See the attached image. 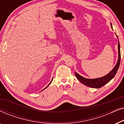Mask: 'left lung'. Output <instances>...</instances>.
Returning <instances> with one entry per match:
<instances>
[{
    "mask_svg": "<svg viewBox=\"0 0 124 124\" xmlns=\"http://www.w3.org/2000/svg\"><path fill=\"white\" fill-rule=\"evenodd\" d=\"M111 27L112 28V26L111 23ZM118 38V37L117 36ZM118 60L117 62V64L115 66L112 70L109 73H108L107 75L103 76V77L97 78L94 79H90V78H86L82 76L79 75L77 73L75 72L76 77L80 81L81 83L84 84L85 85L89 86V87L95 88V89H99L102 87L104 85H105L108 82H109L113 77H115V74H116L117 72L118 68H119L120 64V60H121V54H120V45L119 41L118 43Z\"/></svg>",
    "mask_w": 124,
    "mask_h": 124,
    "instance_id": "obj_1",
    "label": "left lung"
}]
</instances>
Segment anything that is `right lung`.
<instances>
[{"instance_id": "obj_1", "label": "right lung", "mask_w": 124, "mask_h": 124, "mask_svg": "<svg viewBox=\"0 0 124 124\" xmlns=\"http://www.w3.org/2000/svg\"><path fill=\"white\" fill-rule=\"evenodd\" d=\"M52 79H53V78H52V80H51V82H50V84H48V86H47V87H45V89H43V90H45V89H46V88H47V87H48V86H49V85H50V84H51V82H52Z\"/></svg>"}]
</instances>
